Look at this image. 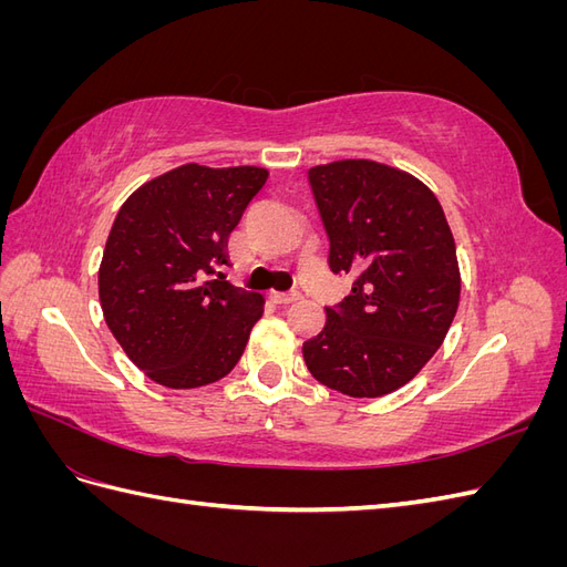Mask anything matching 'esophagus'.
<instances>
[{
	"label": "esophagus",
	"mask_w": 567,
	"mask_h": 567,
	"mask_svg": "<svg viewBox=\"0 0 567 567\" xmlns=\"http://www.w3.org/2000/svg\"><path fill=\"white\" fill-rule=\"evenodd\" d=\"M269 298H271L274 302H277V305H290V302L300 300L302 296H300V293H271Z\"/></svg>",
	"instance_id": "esophagus-1"
}]
</instances>
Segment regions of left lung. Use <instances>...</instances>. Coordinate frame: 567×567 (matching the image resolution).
Here are the masks:
<instances>
[{
  "label": "left lung",
  "instance_id": "1",
  "mask_svg": "<svg viewBox=\"0 0 567 567\" xmlns=\"http://www.w3.org/2000/svg\"><path fill=\"white\" fill-rule=\"evenodd\" d=\"M329 236V267L352 293L326 307L302 346L315 379L350 398H383L427 364L454 321L461 274L435 194L375 161H336L307 173Z\"/></svg>",
  "mask_w": 567,
  "mask_h": 567
}]
</instances>
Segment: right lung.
<instances>
[{"label":"right lung","mask_w":567,"mask_h":567,"mask_svg":"<svg viewBox=\"0 0 567 567\" xmlns=\"http://www.w3.org/2000/svg\"><path fill=\"white\" fill-rule=\"evenodd\" d=\"M265 167L179 165L123 203L99 267L111 333L151 381L188 390L241 359L265 298L225 281L227 241Z\"/></svg>","instance_id":"obj_1"}]
</instances>
